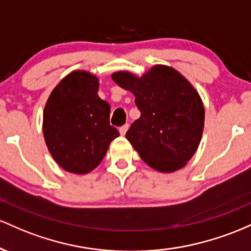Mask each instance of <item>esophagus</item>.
Instances as JSON below:
<instances>
[{
  "instance_id": "34e87169",
  "label": "esophagus",
  "mask_w": 251,
  "mask_h": 251,
  "mask_svg": "<svg viewBox=\"0 0 251 251\" xmlns=\"http://www.w3.org/2000/svg\"><path fill=\"white\" fill-rule=\"evenodd\" d=\"M128 128H129V125H125V126H120V134L121 135H126V130H128Z\"/></svg>"
}]
</instances>
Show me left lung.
Returning a JSON list of instances; mask_svg holds the SVG:
<instances>
[{
  "instance_id": "1",
  "label": "left lung",
  "mask_w": 251,
  "mask_h": 251,
  "mask_svg": "<svg viewBox=\"0 0 251 251\" xmlns=\"http://www.w3.org/2000/svg\"><path fill=\"white\" fill-rule=\"evenodd\" d=\"M112 79L135 96L141 116L126 137L141 159L166 173L184 167L201 143L205 120L201 98L190 81L163 65L141 78L123 71Z\"/></svg>"
}]
</instances>
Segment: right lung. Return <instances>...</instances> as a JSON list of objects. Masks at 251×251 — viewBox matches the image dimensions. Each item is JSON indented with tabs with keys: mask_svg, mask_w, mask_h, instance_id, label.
Listing matches in <instances>:
<instances>
[{
	"mask_svg": "<svg viewBox=\"0 0 251 251\" xmlns=\"http://www.w3.org/2000/svg\"><path fill=\"white\" fill-rule=\"evenodd\" d=\"M98 78L70 73L55 86L44 110V137L50 155L65 171L86 174L105 156L120 135L110 126V105L98 97Z\"/></svg>",
	"mask_w": 251,
	"mask_h": 251,
	"instance_id": "obj_1",
	"label": "right lung"
}]
</instances>
